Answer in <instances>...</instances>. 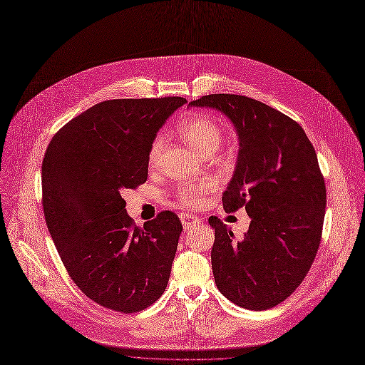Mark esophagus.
Returning <instances> with one entry per match:
<instances>
[{
  "label": "esophagus",
  "instance_id": "esophagus-1",
  "mask_svg": "<svg viewBox=\"0 0 365 365\" xmlns=\"http://www.w3.org/2000/svg\"><path fill=\"white\" fill-rule=\"evenodd\" d=\"M180 221H182L185 230H190L192 227H195L196 224L201 222L200 218L193 217V215H189V214H182V215H180Z\"/></svg>",
  "mask_w": 365,
  "mask_h": 365
}]
</instances>
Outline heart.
I'll use <instances>...</instances> for the list:
<instances>
[{
    "label": "heart",
    "mask_w": 365,
    "mask_h": 365,
    "mask_svg": "<svg viewBox=\"0 0 365 365\" xmlns=\"http://www.w3.org/2000/svg\"><path fill=\"white\" fill-rule=\"evenodd\" d=\"M178 132L182 137V140L197 154L201 155H211L214 154L221 143H222V130L220 125L215 122L214 118L210 115H192L185 118L178 125ZM164 145V137L158 135L153 141L148 153V160L151 164H154L163 150ZM214 182L207 183H185L182 185L176 195L179 204L192 208L200 205L205 201V195L214 189Z\"/></svg>",
    "instance_id": "b5f03b06"
}]
</instances>
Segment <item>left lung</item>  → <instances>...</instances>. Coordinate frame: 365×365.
Listing matches in <instances>:
<instances>
[{
  "instance_id": "obj_1",
  "label": "left lung",
  "mask_w": 365,
  "mask_h": 365,
  "mask_svg": "<svg viewBox=\"0 0 365 365\" xmlns=\"http://www.w3.org/2000/svg\"><path fill=\"white\" fill-rule=\"evenodd\" d=\"M189 105L215 109L235 125L239 154L222 207H245L252 220L236 242L210 217L217 288L243 309H272L306 278L320 245L326 187L316 151L300 125L255 98L208 94Z\"/></svg>"
}]
</instances>
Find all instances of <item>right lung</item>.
Returning <instances> with one entry per match:
<instances>
[{
  "mask_svg": "<svg viewBox=\"0 0 365 365\" xmlns=\"http://www.w3.org/2000/svg\"><path fill=\"white\" fill-rule=\"evenodd\" d=\"M183 97L115 98L62 126L42 163L49 235L77 287L106 309L135 313L168 287L182 222L164 211L137 227L123 190L148 176L157 132Z\"/></svg>",
  "mask_w": 365,
  "mask_h": 365,
  "instance_id": "obj_1",
  "label": "right lung"
}]
</instances>
